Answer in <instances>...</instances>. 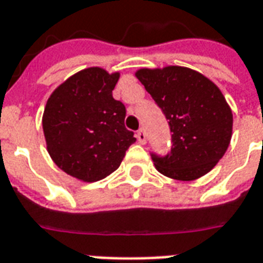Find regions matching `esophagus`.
Segmentation results:
<instances>
[{
    "label": "esophagus",
    "mask_w": 263,
    "mask_h": 263,
    "mask_svg": "<svg viewBox=\"0 0 263 263\" xmlns=\"http://www.w3.org/2000/svg\"><path fill=\"white\" fill-rule=\"evenodd\" d=\"M136 138H138V140H139V143L142 144L146 143V132H144L143 128H140L139 131L136 132Z\"/></svg>",
    "instance_id": "obj_1"
}]
</instances>
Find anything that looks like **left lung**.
<instances>
[{
  "mask_svg": "<svg viewBox=\"0 0 263 263\" xmlns=\"http://www.w3.org/2000/svg\"><path fill=\"white\" fill-rule=\"evenodd\" d=\"M136 78L168 120L172 146L152 152L156 168L176 180H195L222 158L232 136V111L216 84L190 68L140 69Z\"/></svg>",
  "mask_w": 263,
  "mask_h": 263,
  "instance_id": "obj_1",
  "label": "left lung"
}]
</instances>
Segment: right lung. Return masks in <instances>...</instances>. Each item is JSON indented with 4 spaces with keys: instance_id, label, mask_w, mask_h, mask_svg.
I'll return each instance as SVG.
<instances>
[{
    "instance_id": "1",
    "label": "right lung",
    "mask_w": 263,
    "mask_h": 263,
    "mask_svg": "<svg viewBox=\"0 0 263 263\" xmlns=\"http://www.w3.org/2000/svg\"><path fill=\"white\" fill-rule=\"evenodd\" d=\"M119 76L88 68L64 82L47 101L42 120L47 152L60 169L76 179H105L136 140L124 125V103L111 92Z\"/></svg>"
}]
</instances>
